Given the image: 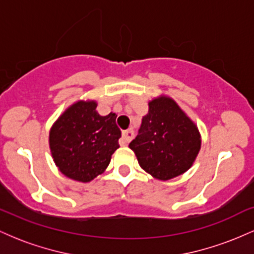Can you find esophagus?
Returning a JSON list of instances; mask_svg holds the SVG:
<instances>
[{
    "label": "esophagus",
    "instance_id": "obj_1",
    "mask_svg": "<svg viewBox=\"0 0 254 254\" xmlns=\"http://www.w3.org/2000/svg\"><path fill=\"white\" fill-rule=\"evenodd\" d=\"M133 138V131L132 130H125L123 131V133H122V138H121V145H127L131 139Z\"/></svg>",
    "mask_w": 254,
    "mask_h": 254
}]
</instances>
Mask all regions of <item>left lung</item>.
<instances>
[{
	"mask_svg": "<svg viewBox=\"0 0 254 254\" xmlns=\"http://www.w3.org/2000/svg\"><path fill=\"white\" fill-rule=\"evenodd\" d=\"M138 135L129 144L138 164L159 180H170L185 173L200 149L197 125L170 97L149 101Z\"/></svg>",
	"mask_w": 254,
	"mask_h": 254,
	"instance_id": "left-lung-1",
	"label": "left lung"
}]
</instances>
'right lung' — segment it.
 Wrapping results in <instances>:
<instances>
[{"label":"right lung","mask_w":254,"mask_h":254,"mask_svg":"<svg viewBox=\"0 0 254 254\" xmlns=\"http://www.w3.org/2000/svg\"><path fill=\"white\" fill-rule=\"evenodd\" d=\"M97 105L94 100L72 104L55 122L49 136L55 164L64 176L81 183L106 170L122 136L116 113L100 116Z\"/></svg>","instance_id":"1"}]
</instances>
